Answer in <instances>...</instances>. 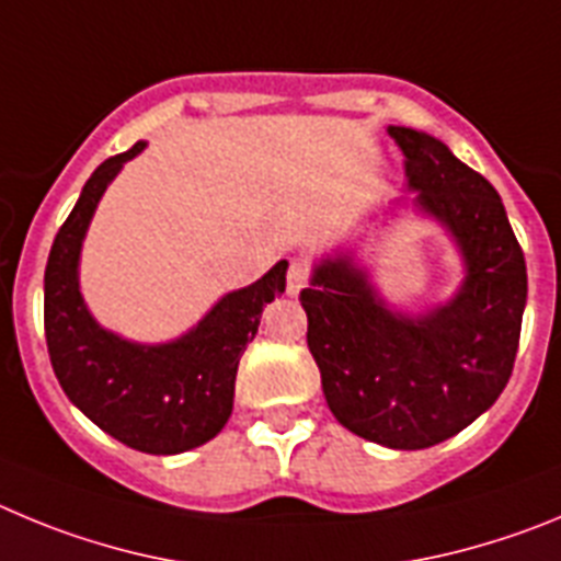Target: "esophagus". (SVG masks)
Here are the masks:
<instances>
[{
  "mask_svg": "<svg viewBox=\"0 0 561 561\" xmlns=\"http://www.w3.org/2000/svg\"><path fill=\"white\" fill-rule=\"evenodd\" d=\"M307 282H310V265L301 260H293L290 268H287V293H290V296H299L307 287Z\"/></svg>",
  "mask_w": 561,
  "mask_h": 561,
  "instance_id": "34e87169",
  "label": "esophagus"
}]
</instances>
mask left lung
Wrapping results in <instances>:
<instances>
[{"label":"left lung","mask_w":561,"mask_h":561,"mask_svg":"<svg viewBox=\"0 0 561 561\" xmlns=\"http://www.w3.org/2000/svg\"><path fill=\"white\" fill-rule=\"evenodd\" d=\"M405 153L413 206L456 240L461 287L422 316L397 312L350 256H327L299 296L327 405L346 431L425 450L472 425L512 377L526 310V256L494 186L450 148L388 128Z\"/></svg>","instance_id":"1"}]
</instances>
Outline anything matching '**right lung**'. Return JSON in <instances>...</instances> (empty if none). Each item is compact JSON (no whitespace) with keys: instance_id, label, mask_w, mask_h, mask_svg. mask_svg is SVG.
<instances>
[{"instance_id":"obj_1","label":"right lung","mask_w":561,"mask_h":561,"mask_svg":"<svg viewBox=\"0 0 561 561\" xmlns=\"http://www.w3.org/2000/svg\"><path fill=\"white\" fill-rule=\"evenodd\" d=\"M145 142L111 156L85 181L55 234L44 271V332L53 371L100 431L150 456H175L218 436L234 405V377L262 307L285 293L287 262L243 290L226 293L198 327L170 343H134L103 330L78 285L80 245L105 186Z\"/></svg>"}]
</instances>
